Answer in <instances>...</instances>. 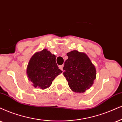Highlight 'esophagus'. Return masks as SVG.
Wrapping results in <instances>:
<instances>
[{
  "mask_svg": "<svg viewBox=\"0 0 122 122\" xmlns=\"http://www.w3.org/2000/svg\"><path fill=\"white\" fill-rule=\"evenodd\" d=\"M58 67H59V69H61V70H63V67H64V65H62L58 66Z\"/></svg>",
  "mask_w": 122,
  "mask_h": 122,
  "instance_id": "obj_1",
  "label": "esophagus"
}]
</instances>
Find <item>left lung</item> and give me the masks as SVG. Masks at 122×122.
<instances>
[{"mask_svg":"<svg viewBox=\"0 0 122 122\" xmlns=\"http://www.w3.org/2000/svg\"><path fill=\"white\" fill-rule=\"evenodd\" d=\"M63 72L69 87L75 92H84L93 84L96 78L94 65L86 53L74 50L67 53Z\"/></svg>","mask_w":122,"mask_h":122,"instance_id":"1","label":"left lung"}]
</instances>
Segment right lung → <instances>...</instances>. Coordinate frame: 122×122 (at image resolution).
Returning <instances> with one entry per match:
<instances>
[{"mask_svg": "<svg viewBox=\"0 0 122 122\" xmlns=\"http://www.w3.org/2000/svg\"><path fill=\"white\" fill-rule=\"evenodd\" d=\"M62 72L56 64L55 55L46 49L31 57L26 70L29 81L34 87L42 89L50 87L52 81Z\"/></svg>", "mask_w": 122, "mask_h": 122, "instance_id": "obj_1", "label": "right lung"}]
</instances>
